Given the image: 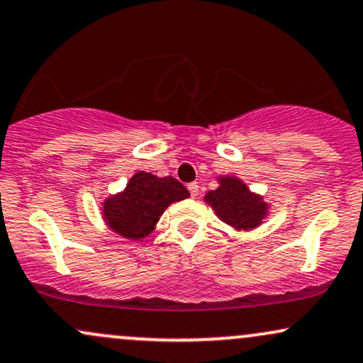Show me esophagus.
Wrapping results in <instances>:
<instances>
[{
	"instance_id": "1",
	"label": "esophagus",
	"mask_w": 363,
	"mask_h": 363,
	"mask_svg": "<svg viewBox=\"0 0 363 363\" xmlns=\"http://www.w3.org/2000/svg\"><path fill=\"white\" fill-rule=\"evenodd\" d=\"M198 184H196V182H191L189 186H187V189H189V193H191V196H193V198H196V196H198Z\"/></svg>"
}]
</instances>
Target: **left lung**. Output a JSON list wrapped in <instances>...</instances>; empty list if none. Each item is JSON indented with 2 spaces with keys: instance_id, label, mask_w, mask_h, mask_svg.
<instances>
[{
  "instance_id": "left-lung-1",
  "label": "left lung",
  "mask_w": 363,
  "mask_h": 363,
  "mask_svg": "<svg viewBox=\"0 0 363 363\" xmlns=\"http://www.w3.org/2000/svg\"><path fill=\"white\" fill-rule=\"evenodd\" d=\"M220 186L209 191L204 201L216 216L235 230H253L269 213V204L260 194H253L247 184L233 176L218 179Z\"/></svg>"
}]
</instances>
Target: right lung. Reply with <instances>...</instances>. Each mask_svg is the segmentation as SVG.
Listing matches in <instances>:
<instances>
[{
    "label": "right lung",
    "instance_id": "add662e5",
    "mask_svg": "<svg viewBox=\"0 0 363 363\" xmlns=\"http://www.w3.org/2000/svg\"><path fill=\"white\" fill-rule=\"evenodd\" d=\"M189 198L177 179L138 170L121 193L104 199L101 213L110 230L128 240H142L155 228L169 204Z\"/></svg>",
    "mask_w": 363,
    "mask_h": 363
}]
</instances>
